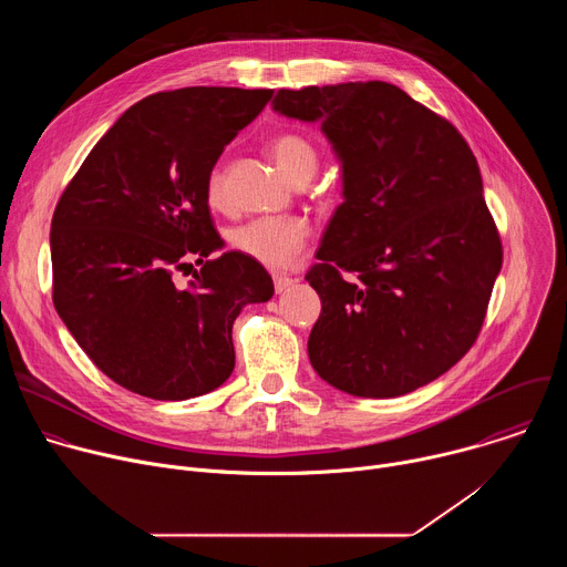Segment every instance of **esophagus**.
<instances>
[{"instance_id":"esophagus-1","label":"esophagus","mask_w":567,"mask_h":567,"mask_svg":"<svg viewBox=\"0 0 567 567\" xmlns=\"http://www.w3.org/2000/svg\"><path fill=\"white\" fill-rule=\"evenodd\" d=\"M291 282H293V278H289L285 274H274V289H276V293H282L287 287H291Z\"/></svg>"}]
</instances>
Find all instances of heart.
Returning <instances> with one entry per match:
<instances>
[{
	"label": "heart",
	"instance_id": "heart-1",
	"mask_svg": "<svg viewBox=\"0 0 567 567\" xmlns=\"http://www.w3.org/2000/svg\"><path fill=\"white\" fill-rule=\"evenodd\" d=\"M271 156L278 171L296 186H305L318 171L316 145L298 134L285 132L274 138ZM206 199L213 208L228 204V179L224 166H213L206 177ZM311 228L302 217H258L230 230V247L265 267H287L309 241Z\"/></svg>",
	"mask_w": 567,
	"mask_h": 567
}]
</instances>
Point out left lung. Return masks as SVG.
<instances>
[{"label": "left lung", "instance_id": "obj_1", "mask_svg": "<svg viewBox=\"0 0 567 567\" xmlns=\"http://www.w3.org/2000/svg\"><path fill=\"white\" fill-rule=\"evenodd\" d=\"M274 110L318 121L343 166V204L305 276L320 296L313 370L354 396L431 383L475 343L503 267L468 143L381 80L280 90Z\"/></svg>", "mask_w": 567, "mask_h": 567}]
</instances>
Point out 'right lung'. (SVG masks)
<instances>
[{
  "label": "right lung",
  "instance_id": "add662e5",
  "mask_svg": "<svg viewBox=\"0 0 567 567\" xmlns=\"http://www.w3.org/2000/svg\"><path fill=\"white\" fill-rule=\"evenodd\" d=\"M274 90L184 87L132 105L66 184L51 219L53 305L118 385L158 401L219 388L233 320L274 296L265 267L221 249L206 177ZM197 257L188 286L177 270Z\"/></svg>",
  "mask_w": 567,
  "mask_h": 567
}]
</instances>
